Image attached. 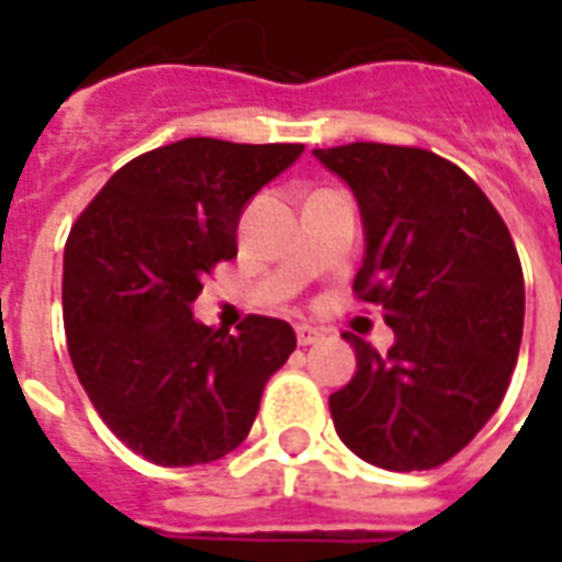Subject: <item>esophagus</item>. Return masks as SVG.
<instances>
[{
  "label": "esophagus",
  "instance_id": "obj_1",
  "mask_svg": "<svg viewBox=\"0 0 562 562\" xmlns=\"http://www.w3.org/2000/svg\"><path fill=\"white\" fill-rule=\"evenodd\" d=\"M294 334H297V342H301V346H313V342L322 340V330L313 328V325H297Z\"/></svg>",
  "mask_w": 562,
  "mask_h": 562
}]
</instances>
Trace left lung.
<instances>
[{
    "mask_svg": "<svg viewBox=\"0 0 562 562\" xmlns=\"http://www.w3.org/2000/svg\"><path fill=\"white\" fill-rule=\"evenodd\" d=\"M364 216L355 297L382 306L394 346L355 334L358 370L330 394L346 446L373 467L434 470L470 446L506 397L524 334V270L472 177L422 147L313 149Z\"/></svg>",
    "mask_w": 562,
    "mask_h": 562,
    "instance_id": "obj_1",
    "label": "left lung"
}]
</instances>
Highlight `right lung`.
Segmentation results:
<instances>
[{"label":"right lung","mask_w":562,"mask_h":562,"mask_svg":"<svg viewBox=\"0 0 562 562\" xmlns=\"http://www.w3.org/2000/svg\"><path fill=\"white\" fill-rule=\"evenodd\" d=\"M301 153L183 138L126 161L71 225L68 355L95 413L149 463L195 467L234 451L297 346L282 318L246 316L228 334L195 322L192 301L237 256L246 201Z\"/></svg>","instance_id":"add662e5"}]
</instances>
